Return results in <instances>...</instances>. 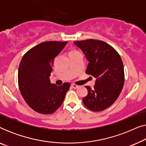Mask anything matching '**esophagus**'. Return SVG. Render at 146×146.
<instances>
[{
    "instance_id": "1",
    "label": "esophagus",
    "mask_w": 146,
    "mask_h": 146,
    "mask_svg": "<svg viewBox=\"0 0 146 146\" xmlns=\"http://www.w3.org/2000/svg\"><path fill=\"white\" fill-rule=\"evenodd\" d=\"M71 86L73 88H74V89H77V88H79V86L76 85V84H72Z\"/></svg>"
}]
</instances>
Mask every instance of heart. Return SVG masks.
Listing matches in <instances>:
<instances>
[{
    "label": "heart",
    "mask_w": 146,
    "mask_h": 146,
    "mask_svg": "<svg viewBox=\"0 0 146 146\" xmlns=\"http://www.w3.org/2000/svg\"><path fill=\"white\" fill-rule=\"evenodd\" d=\"M72 52H74V51H72Z\"/></svg>",
    "instance_id": "obj_1"
}]
</instances>
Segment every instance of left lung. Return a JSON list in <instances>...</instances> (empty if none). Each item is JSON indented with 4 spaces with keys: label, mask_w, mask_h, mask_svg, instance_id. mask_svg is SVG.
Here are the masks:
<instances>
[{
    "label": "left lung",
    "mask_w": 146,
    "mask_h": 146,
    "mask_svg": "<svg viewBox=\"0 0 146 146\" xmlns=\"http://www.w3.org/2000/svg\"><path fill=\"white\" fill-rule=\"evenodd\" d=\"M88 61L86 73L96 78L94 88L85 86L88 95L85 106L94 111H102L115 102L122 90L124 70L120 56L105 42L89 39L74 42Z\"/></svg>",
    "instance_id": "1"
}]
</instances>
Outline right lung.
<instances>
[{"mask_svg": "<svg viewBox=\"0 0 146 146\" xmlns=\"http://www.w3.org/2000/svg\"><path fill=\"white\" fill-rule=\"evenodd\" d=\"M67 42H44L30 49L22 58L18 81L24 100L33 110L42 114L54 112L63 103L70 86L51 84L50 76L55 58Z\"/></svg>", "mask_w": 146, "mask_h": 146, "instance_id": "right-lung-1", "label": "right lung"}]
</instances>
